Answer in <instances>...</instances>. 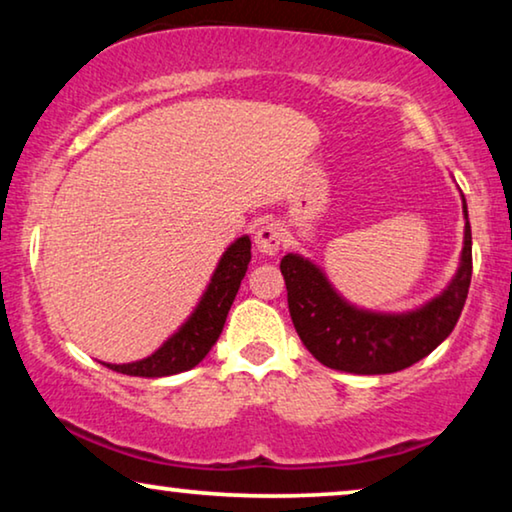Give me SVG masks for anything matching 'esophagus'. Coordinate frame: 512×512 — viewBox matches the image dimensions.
<instances>
[{
    "mask_svg": "<svg viewBox=\"0 0 512 512\" xmlns=\"http://www.w3.org/2000/svg\"><path fill=\"white\" fill-rule=\"evenodd\" d=\"M256 249L261 251L265 256H275L279 249H282V242H284V233L282 228H279V223L275 221H268L263 223V226L256 228Z\"/></svg>",
    "mask_w": 512,
    "mask_h": 512,
    "instance_id": "esophagus-1",
    "label": "esophagus"
}]
</instances>
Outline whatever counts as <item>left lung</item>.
<instances>
[{
	"label": "left lung",
	"instance_id": "left-lung-1",
	"mask_svg": "<svg viewBox=\"0 0 512 512\" xmlns=\"http://www.w3.org/2000/svg\"><path fill=\"white\" fill-rule=\"evenodd\" d=\"M464 249L450 286L419 310L377 314L349 305L317 265L298 254L279 263L293 326L314 359L354 375H384L410 368L429 356L464 310L473 275V240L464 200Z\"/></svg>",
	"mask_w": 512,
	"mask_h": 512
}]
</instances>
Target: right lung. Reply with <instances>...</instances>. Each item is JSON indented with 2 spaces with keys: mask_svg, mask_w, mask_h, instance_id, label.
<instances>
[{
  "mask_svg": "<svg viewBox=\"0 0 512 512\" xmlns=\"http://www.w3.org/2000/svg\"><path fill=\"white\" fill-rule=\"evenodd\" d=\"M249 261L251 242L244 235L226 249V254L221 256L219 265H216L212 282H209L205 296H202L198 307H195V312L158 352H153L142 361L121 363V366L104 363V366L116 370V373L135 377L177 375L198 366L209 354V349L214 347V342L219 340L230 305H233L237 289H240L242 279L247 275Z\"/></svg>",
  "mask_w": 512,
  "mask_h": 512,
  "instance_id": "add662e5",
  "label": "right lung"
}]
</instances>
